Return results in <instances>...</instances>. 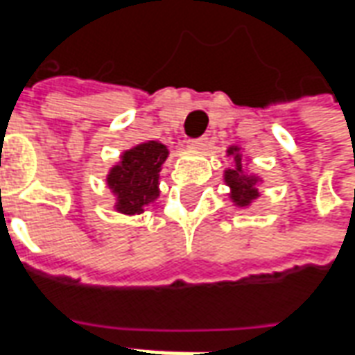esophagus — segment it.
<instances>
[{
	"instance_id": "obj_1",
	"label": "esophagus",
	"mask_w": 355,
	"mask_h": 355,
	"mask_svg": "<svg viewBox=\"0 0 355 355\" xmlns=\"http://www.w3.org/2000/svg\"><path fill=\"white\" fill-rule=\"evenodd\" d=\"M207 144V137H198V139H188L186 146L188 148H205Z\"/></svg>"
}]
</instances>
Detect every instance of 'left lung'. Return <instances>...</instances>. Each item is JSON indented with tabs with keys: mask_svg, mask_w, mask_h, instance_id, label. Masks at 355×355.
Instances as JSON below:
<instances>
[{
	"mask_svg": "<svg viewBox=\"0 0 355 355\" xmlns=\"http://www.w3.org/2000/svg\"><path fill=\"white\" fill-rule=\"evenodd\" d=\"M228 154L234 155V162H236V167L230 171H226V182L232 188V200L236 201L238 205L245 207L251 203V200H254L259 196V190H257V184H259V178L253 177V175H243V169H241V157L238 154V148H230Z\"/></svg>",
	"mask_w": 355,
	"mask_h": 355,
	"instance_id": "8db88e82",
	"label": "left lung"
}]
</instances>
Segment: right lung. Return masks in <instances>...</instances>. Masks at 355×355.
<instances>
[{
	"mask_svg": "<svg viewBox=\"0 0 355 355\" xmlns=\"http://www.w3.org/2000/svg\"><path fill=\"white\" fill-rule=\"evenodd\" d=\"M167 148L148 140L121 155V163L110 171L108 186L117 196L116 209L125 215H137L148 203L157 200V178Z\"/></svg>",
	"mask_w": 355,
	"mask_h": 355,
	"instance_id": "add662e5",
	"label": "right lung"
}]
</instances>
